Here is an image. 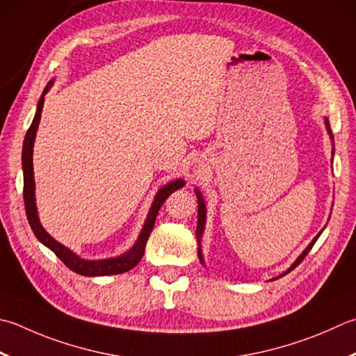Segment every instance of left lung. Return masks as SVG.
<instances>
[{
  "instance_id": "obj_1",
  "label": "left lung",
  "mask_w": 356,
  "mask_h": 356,
  "mask_svg": "<svg viewBox=\"0 0 356 356\" xmlns=\"http://www.w3.org/2000/svg\"><path fill=\"white\" fill-rule=\"evenodd\" d=\"M324 123H325V129H327V134L330 136V140H332V145H333V134H332V129H330V123H329V118L327 117H324ZM333 152H335V149H332V156H333ZM333 159V157H332ZM194 193H196V196H197V228H196V239H197V243H199V248H197V256H199V261L204 264L205 266V261H204V254H202V236H204V232H205V222H207V207H205V202H204V197H202V193L197 190H194ZM324 232V228L321 229V232H319L315 238H313V241L309 243L307 247H305V250L304 252L298 256V259L291 264V266L284 271L282 275H280L277 277H282V276H285L287 273H290L291 270L293 268H296L299 264L302 262V259L305 256L309 254V252L312 250V247L315 245V242L318 241V238L319 236H321V233ZM277 277H273V280L271 281H275V280H277Z\"/></svg>"
}]
</instances>
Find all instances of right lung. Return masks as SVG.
Instances as JSON below:
<instances>
[{
  "mask_svg": "<svg viewBox=\"0 0 356 356\" xmlns=\"http://www.w3.org/2000/svg\"><path fill=\"white\" fill-rule=\"evenodd\" d=\"M54 80L47 83V86L44 88L43 94H41L38 104H37V113H35V117L32 120L31 128L27 129L26 137H24V143H23V156H21V162H23V174H24V207H26V216L27 220H29V225L32 228L33 234L37 236V239L46 245L49 250L57 254L61 262L65 264L66 267L71 268L72 271L83 276H109V275H120L128 271L131 268H134L140 259L143 257L145 253V247L146 242H148L149 234L154 228V222L157 218V213L160 210V207L163 205L165 199L172 194L174 191H177L179 188H182L185 185L184 179H176L171 180L166 185H163L160 190L156 193V197L152 200V205L148 211V216H146L145 224L140 229V234L136 241L134 245H132L128 252H124L120 256L115 257H106V259H85V257H80L76 253H74L71 248H67L60 243L58 241H55L51 234H49L46 229L43 228L38 218V210H37V202H35V179H33V143H35V137H37V131H38V124H40V118H41V111H43V104H44V95L49 92V89L52 88Z\"/></svg>",
  "mask_w": 356,
  "mask_h": 356,
  "instance_id": "obj_1",
  "label": "right lung"
}]
</instances>
